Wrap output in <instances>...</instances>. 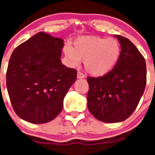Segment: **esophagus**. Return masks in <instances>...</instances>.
Instances as JSON below:
<instances>
[{"mask_svg":"<svg viewBox=\"0 0 155 155\" xmlns=\"http://www.w3.org/2000/svg\"><path fill=\"white\" fill-rule=\"evenodd\" d=\"M84 78V74L81 71H78V78Z\"/></svg>","mask_w":155,"mask_h":155,"instance_id":"esophagus-1","label":"esophagus"}]
</instances>
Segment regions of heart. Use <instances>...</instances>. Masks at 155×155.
Masks as SVG:
<instances>
[{
	"label": "heart",
	"mask_w": 155,
	"mask_h": 155,
	"mask_svg": "<svg viewBox=\"0 0 155 155\" xmlns=\"http://www.w3.org/2000/svg\"><path fill=\"white\" fill-rule=\"evenodd\" d=\"M64 53L74 65L84 60L86 71L94 76L107 74L118 62L120 56V42L114 38L98 36L81 37L64 47Z\"/></svg>",
	"instance_id": "heart-1"
}]
</instances>
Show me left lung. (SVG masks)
<instances>
[{
  "mask_svg": "<svg viewBox=\"0 0 155 155\" xmlns=\"http://www.w3.org/2000/svg\"><path fill=\"white\" fill-rule=\"evenodd\" d=\"M115 36L121 46L118 62L104 76L87 78V108L97 120L105 123H118L130 117L147 82L144 57L127 38Z\"/></svg>",
  "mask_w": 155,
  "mask_h": 155,
  "instance_id": "obj_1",
  "label": "left lung"
}]
</instances>
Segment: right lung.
Here are the masks:
<instances>
[{"label":"right lung","instance_id":"1","mask_svg":"<svg viewBox=\"0 0 155 155\" xmlns=\"http://www.w3.org/2000/svg\"><path fill=\"white\" fill-rule=\"evenodd\" d=\"M64 40L40 31L12 53L6 85L16 114L31 124L55 119L65 94L76 81L77 71L62 64Z\"/></svg>","mask_w":155,"mask_h":155}]
</instances>
